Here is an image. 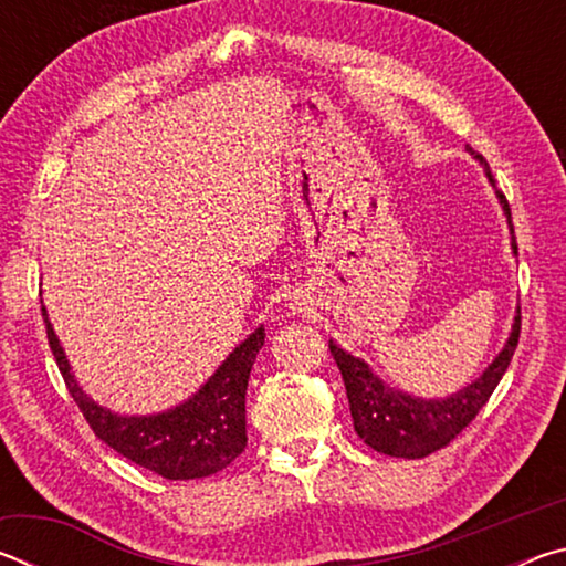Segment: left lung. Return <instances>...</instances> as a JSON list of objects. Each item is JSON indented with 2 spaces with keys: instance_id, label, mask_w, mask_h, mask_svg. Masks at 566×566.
<instances>
[{
  "instance_id": "obj_1",
  "label": "left lung",
  "mask_w": 566,
  "mask_h": 566,
  "mask_svg": "<svg viewBox=\"0 0 566 566\" xmlns=\"http://www.w3.org/2000/svg\"><path fill=\"white\" fill-rule=\"evenodd\" d=\"M467 151L474 155L472 147H467ZM474 159H479L486 179L494 187L490 165L482 159V155H474ZM496 199H500L504 209L512 234V252L516 254L510 205H506L502 191H496ZM516 342H520V306H516L510 337H506L500 354L490 361V367L476 379L469 381L467 387L457 389L454 395L439 399L415 397L409 391H401L399 387H389L385 379L375 375V369L367 361L342 349L334 339H329V349L342 371L344 387H347L354 432L364 439V444H369L379 454L421 459L447 447L479 415V409L486 405V399L492 397L506 367H510Z\"/></svg>"
}]
</instances>
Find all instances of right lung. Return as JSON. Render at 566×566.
Instances as JSON below:
<instances>
[{
  "instance_id": "add662e5",
  "label": "right lung",
  "mask_w": 566,
  "mask_h": 566,
  "mask_svg": "<svg viewBox=\"0 0 566 566\" xmlns=\"http://www.w3.org/2000/svg\"><path fill=\"white\" fill-rule=\"evenodd\" d=\"M46 339L60 364L66 389L80 405L104 444L165 479H202L222 472L247 447V381L264 344V327H256L229 352L195 395L157 415H119L102 407L76 381L60 337L42 304Z\"/></svg>"
}]
</instances>
